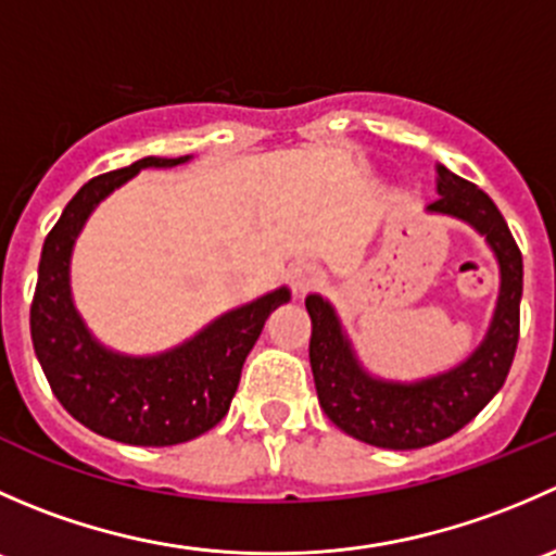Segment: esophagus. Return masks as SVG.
Masks as SVG:
<instances>
[{
  "mask_svg": "<svg viewBox=\"0 0 556 556\" xmlns=\"http://www.w3.org/2000/svg\"><path fill=\"white\" fill-rule=\"evenodd\" d=\"M288 282L295 295H304L317 285V274H314L309 263H293V266L288 268Z\"/></svg>",
  "mask_w": 556,
  "mask_h": 556,
  "instance_id": "obj_1",
  "label": "esophagus"
}]
</instances>
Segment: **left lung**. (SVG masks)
Masks as SVG:
<instances>
[{
	"label": "left lung",
	"mask_w": 556,
	"mask_h": 556,
	"mask_svg": "<svg viewBox=\"0 0 556 556\" xmlns=\"http://www.w3.org/2000/svg\"><path fill=\"white\" fill-rule=\"evenodd\" d=\"M435 193L439 199L425 212L473 228L501 271L490 328L465 361L414 382L377 377L357 357L336 306L319 293L306 295L309 363L319 406L346 435L382 450H422L465 428L497 395L517 352L521 252L501 210L484 190L441 164H435Z\"/></svg>",
	"instance_id": "left-lung-1"
}]
</instances>
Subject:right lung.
I'll return each mask as SVG.
<instances>
[{
  "label": "right lung",
  "instance_id": "add662e5",
  "mask_svg": "<svg viewBox=\"0 0 556 556\" xmlns=\"http://www.w3.org/2000/svg\"><path fill=\"white\" fill-rule=\"evenodd\" d=\"M190 159L148 155L126 169L93 177L64 206L39 257L31 301V341L39 366L77 422L121 444L174 446L215 428L231 408L242 366L268 314L290 301L282 285L155 355L112 350L88 328L72 295V252L88 217L142 169H172Z\"/></svg>",
  "mask_w": 556,
  "mask_h": 556
}]
</instances>
